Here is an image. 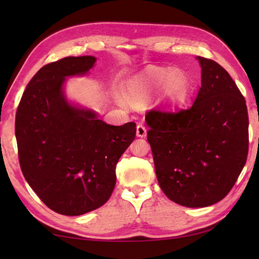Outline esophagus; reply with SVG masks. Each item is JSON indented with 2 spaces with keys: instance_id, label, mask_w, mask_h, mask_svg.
Masks as SVG:
<instances>
[{
  "instance_id": "esophagus-1",
  "label": "esophagus",
  "mask_w": 259,
  "mask_h": 259,
  "mask_svg": "<svg viewBox=\"0 0 259 259\" xmlns=\"http://www.w3.org/2000/svg\"><path fill=\"white\" fill-rule=\"evenodd\" d=\"M146 133H147V130H146L145 126H144L142 123H138L137 131H136V135H137V137H140V138L145 137Z\"/></svg>"
}]
</instances>
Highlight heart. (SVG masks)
Returning <instances> with one entry per match:
<instances>
[{
  "label": "heart",
  "instance_id": "heart-1",
  "mask_svg": "<svg viewBox=\"0 0 259 259\" xmlns=\"http://www.w3.org/2000/svg\"><path fill=\"white\" fill-rule=\"evenodd\" d=\"M159 88H162V97L166 103L178 104L190 94L191 83L179 69H154L130 83L129 96L135 102H140Z\"/></svg>",
  "mask_w": 259,
  "mask_h": 259
}]
</instances>
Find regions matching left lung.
I'll return each instance as SVG.
<instances>
[{
	"instance_id": "obj_1",
	"label": "left lung",
	"mask_w": 259,
	"mask_h": 259,
	"mask_svg": "<svg viewBox=\"0 0 259 259\" xmlns=\"http://www.w3.org/2000/svg\"><path fill=\"white\" fill-rule=\"evenodd\" d=\"M201 88L190 107L145 116L161 190L184 207L203 208L229 194L248 155L243 96L221 65L196 57Z\"/></svg>"
}]
</instances>
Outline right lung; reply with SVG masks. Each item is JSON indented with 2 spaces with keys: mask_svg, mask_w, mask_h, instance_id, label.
Segmentation results:
<instances>
[{
  "mask_svg": "<svg viewBox=\"0 0 259 259\" xmlns=\"http://www.w3.org/2000/svg\"><path fill=\"white\" fill-rule=\"evenodd\" d=\"M96 57H66L29 81L16 114L21 171L51 210L80 216L102 207L116 183V163L136 137V123L111 125L69 102L66 78L83 76Z\"/></svg>",
  "mask_w": 259,
  "mask_h": 259,
  "instance_id": "1",
  "label": "right lung"
}]
</instances>
